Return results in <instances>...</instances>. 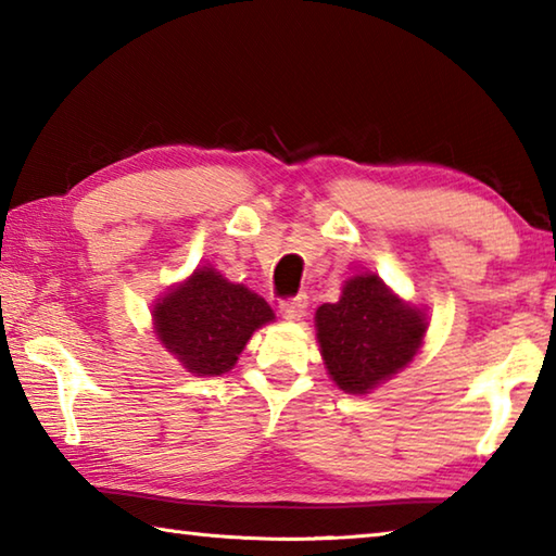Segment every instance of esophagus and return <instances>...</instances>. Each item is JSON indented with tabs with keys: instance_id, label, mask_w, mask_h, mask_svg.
<instances>
[{
	"instance_id": "obj_1",
	"label": "esophagus",
	"mask_w": 556,
	"mask_h": 556,
	"mask_svg": "<svg viewBox=\"0 0 556 556\" xmlns=\"http://www.w3.org/2000/svg\"><path fill=\"white\" fill-rule=\"evenodd\" d=\"M279 312H281V316L287 318V321H301V318H304V314H306V296L299 294L294 299L281 301Z\"/></svg>"
}]
</instances>
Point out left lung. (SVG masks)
<instances>
[{"mask_svg": "<svg viewBox=\"0 0 556 556\" xmlns=\"http://www.w3.org/2000/svg\"><path fill=\"white\" fill-rule=\"evenodd\" d=\"M316 341L328 378L348 394H368L407 368L425 345L429 316L372 271H361L336 304L316 308Z\"/></svg>", "mask_w": 556, "mask_h": 556, "instance_id": "1", "label": "left lung"}]
</instances>
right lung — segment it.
<instances>
[{
	"mask_svg": "<svg viewBox=\"0 0 556 556\" xmlns=\"http://www.w3.org/2000/svg\"><path fill=\"white\" fill-rule=\"evenodd\" d=\"M152 321L159 343L188 372L215 378L235 368L252 333L275 321V312L255 291L208 265L159 296Z\"/></svg>",
	"mask_w": 556,
	"mask_h": 556,
	"instance_id": "1",
	"label": "right lung"
}]
</instances>
